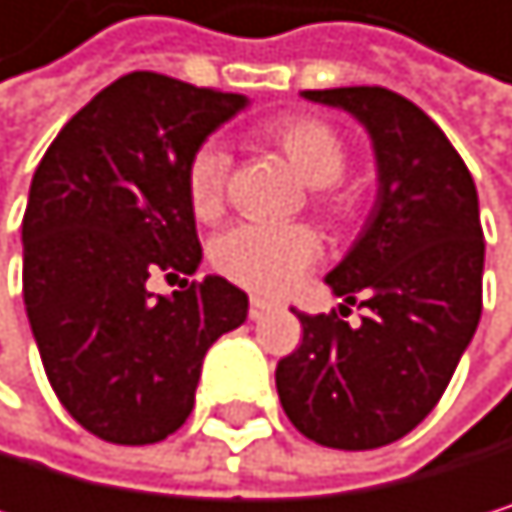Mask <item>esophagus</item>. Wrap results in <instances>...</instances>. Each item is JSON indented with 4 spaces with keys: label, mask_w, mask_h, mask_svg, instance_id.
<instances>
[{
    "label": "esophagus",
    "mask_w": 512,
    "mask_h": 512,
    "mask_svg": "<svg viewBox=\"0 0 512 512\" xmlns=\"http://www.w3.org/2000/svg\"><path fill=\"white\" fill-rule=\"evenodd\" d=\"M270 310H279V304L264 301V298H251V304H248V316H251V319H261V316H267Z\"/></svg>",
    "instance_id": "obj_1"
}]
</instances>
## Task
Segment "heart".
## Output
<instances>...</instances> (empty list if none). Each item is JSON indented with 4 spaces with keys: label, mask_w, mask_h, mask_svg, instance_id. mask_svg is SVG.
<instances>
[{
    "label": "heart",
    "mask_w": 512,
    "mask_h": 512,
    "mask_svg": "<svg viewBox=\"0 0 512 512\" xmlns=\"http://www.w3.org/2000/svg\"><path fill=\"white\" fill-rule=\"evenodd\" d=\"M251 137L276 150L304 184L316 187L313 202L328 221L353 227L365 218L368 193L362 184L341 181L350 162V147L331 122L313 113H285L254 125ZM184 187L190 211L199 221L218 218L227 190V153L214 144H202L187 162ZM319 251L322 242L307 224H239L214 239L211 264L221 276L258 294H285L316 264Z\"/></svg>",
    "instance_id": "obj_1"
}]
</instances>
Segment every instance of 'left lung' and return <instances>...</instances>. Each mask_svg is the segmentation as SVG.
I'll return each instance as SVG.
<instances>
[{
	"mask_svg": "<svg viewBox=\"0 0 512 512\" xmlns=\"http://www.w3.org/2000/svg\"><path fill=\"white\" fill-rule=\"evenodd\" d=\"M353 113L375 141L381 190L347 258L328 273L350 307L307 316L279 359L288 421L325 448H381L415 430L442 399L482 316L485 239L473 174L442 128L381 85L304 91Z\"/></svg>",
	"mask_w": 512,
	"mask_h": 512,
	"instance_id": "1",
	"label": "left lung"
}]
</instances>
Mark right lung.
<instances>
[{
	"label": "right lung",
	"mask_w": 512,
	"mask_h": 512,
	"mask_svg": "<svg viewBox=\"0 0 512 512\" xmlns=\"http://www.w3.org/2000/svg\"><path fill=\"white\" fill-rule=\"evenodd\" d=\"M242 94L162 73L119 76L45 150L24 211V304L48 384L104 442L150 445L193 411L208 347L239 328L221 276L153 298L147 279L202 258L184 171Z\"/></svg>",
	"instance_id": "add662e5"
}]
</instances>
